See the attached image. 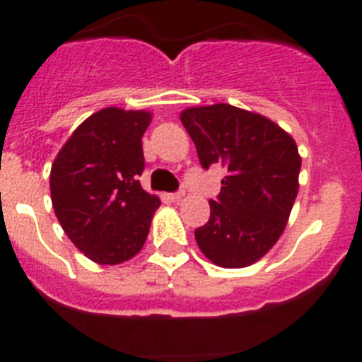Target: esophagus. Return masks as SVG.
<instances>
[{
	"label": "esophagus",
	"mask_w": 362,
	"mask_h": 362,
	"mask_svg": "<svg viewBox=\"0 0 362 362\" xmlns=\"http://www.w3.org/2000/svg\"><path fill=\"white\" fill-rule=\"evenodd\" d=\"M183 196H185V192L179 190V192H174V194H170L168 197H170L172 201H181V199H183Z\"/></svg>",
	"instance_id": "esophagus-1"
}]
</instances>
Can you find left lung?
<instances>
[{"instance_id":"left-lung-1","label":"left lung","mask_w":362,"mask_h":362,"mask_svg":"<svg viewBox=\"0 0 362 362\" xmlns=\"http://www.w3.org/2000/svg\"><path fill=\"white\" fill-rule=\"evenodd\" d=\"M179 119L203 168H226L209 223L196 230L197 246L217 267H250L288 223L299 192L296 141L268 117L226 103L185 108Z\"/></svg>"}]
</instances>
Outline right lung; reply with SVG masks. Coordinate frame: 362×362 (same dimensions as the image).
I'll list each match as a JSON object with an SVG mask.
<instances>
[{
	"label": "right lung",
	"instance_id": "add662e5",
	"mask_svg": "<svg viewBox=\"0 0 362 362\" xmlns=\"http://www.w3.org/2000/svg\"><path fill=\"white\" fill-rule=\"evenodd\" d=\"M148 110L101 108L66 139L50 168L57 221L79 252L98 264H119L139 254L159 209L139 185L145 168L141 137Z\"/></svg>",
	"mask_w": 362,
	"mask_h": 362
}]
</instances>
